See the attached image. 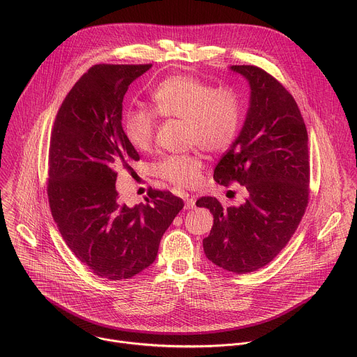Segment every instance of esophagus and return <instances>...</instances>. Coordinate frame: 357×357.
I'll return each instance as SVG.
<instances>
[{"label": "esophagus", "mask_w": 357, "mask_h": 357, "mask_svg": "<svg viewBox=\"0 0 357 357\" xmlns=\"http://www.w3.org/2000/svg\"><path fill=\"white\" fill-rule=\"evenodd\" d=\"M195 203H196V200H195L193 197H188V196L185 197V208H186V210L195 208V206H196Z\"/></svg>", "instance_id": "esophagus-1"}]
</instances>
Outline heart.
Returning <instances> with one entry per match:
<instances>
[{
	"label": "heart",
	"mask_w": 357,
	"mask_h": 357,
	"mask_svg": "<svg viewBox=\"0 0 357 357\" xmlns=\"http://www.w3.org/2000/svg\"><path fill=\"white\" fill-rule=\"evenodd\" d=\"M151 99L160 116L186 121L188 142L210 153L225 151L238 136L243 103L231 86L215 88L197 77L176 74L161 81ZM155 112L147 107H129L123 113L125 136L137 151H147L153 146ZM203 167L199 153L168 154L154 165V172L175 188L188 189L199 183Z\"/></svg>",
	"instance_id": "heart-1"
}]
</instances>
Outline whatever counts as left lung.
Returning a JSON list of instances; mask_svg holds the SVG:
<instances>
[{"label": "left lung", "instance_id": "1", "mask_svg": "<svg viewBox=\"0 0 357 357\" xmlns=\"http://www.w3.org/2000/svg\"><path fill=\"white\" fill-rule=\"evenodd\" d=\"M251 86L240 136L221 157L214 181L238 182L248 197L227 207L210 196L196 202L214 217L204 254L214 265L250 273L268 265L287 245L308 204L310 162L304 119L291 93L257 66H232Z\"/></svg>", "mask_w": 357, "mask_h": 357}]
</instances>
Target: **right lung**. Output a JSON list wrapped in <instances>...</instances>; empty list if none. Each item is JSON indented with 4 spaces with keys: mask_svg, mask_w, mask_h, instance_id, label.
Masks as SVG:
<instances>
[{
    "mask_svg": "<svg viewBox=\"0 0 357 357\" xmlns=\"http://www.w3.org/2000/svg\"><path fill=\"white\" fill-rule=\"evenodd\" d=\"M151 64H96L63 100L50 135L47 197L64 243L93 275L125 280L149 268L183 200L149 190L146 204L119 200V171L140 160L122 128L129 85Z\"/></svg>",
    "mask_w": 357,
    "mask_h": 357,
    "instance_id": "1",
    "label": "right lung"
}]
</instances>
